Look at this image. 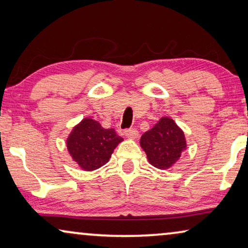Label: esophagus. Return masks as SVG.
Segmentation results:
<instances>
[{"mask_svg":"<svg viewBox=\"0 0 248 248\" xmlns=\"http://www.w3.org/2000/svg\"><path fill=\"white\" fill-rule=\"evenodd\" d=\"M124 134L128 139H137L139 137V132L135 128H127L124 131Z\"/></svg>","mask_w":248,"mask_h":248,"instance_id":"1","label":"esophagus"}]
</instances>
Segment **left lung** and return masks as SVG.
<instances>
[{"label": "left lung", "instance_id": "left-lung-1", "mask_svg": "<svg viewBox=\"0 0 248 248\" xmlns=\"http://www.w3.org/2000/svg\"><path fill=\"white\" fill-rule=\"evenodd\" d=\"M140 144L148 160L159 169H167L181 158L186 148L183 131L171 118L162 117L141 137Z\"/></svg>", "mask_w": 248, "mask_h": 248}]
</instances>
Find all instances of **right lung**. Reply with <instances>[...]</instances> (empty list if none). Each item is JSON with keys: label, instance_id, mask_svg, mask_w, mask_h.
Here are the masks:
<instances>
[{"label": "right lung", "instance_id": "right-lung-1", "mask_svg": "<svg viewBox=\"0 0 248 248\" xmlns=\"http://www.w3.org/2000/svg\"><path fill=\"white\" fill-rule=\"evenodd\" d=\"M123 141L114 128L106 130L98 122L84 118L67 138L66 145L73 160L84 170H94L109 160L114 149Z\"/></svg>", "mask_w": 248, "mask_h": 248}]
</instances>
